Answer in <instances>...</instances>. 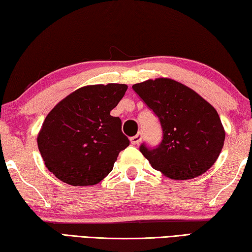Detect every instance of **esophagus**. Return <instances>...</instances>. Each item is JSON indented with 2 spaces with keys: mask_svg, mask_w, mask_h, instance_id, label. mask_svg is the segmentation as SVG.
<instances>
[{
  "mask_svg": "<svg viewBox=\"0 0 252 252\" xmlns=\"http://www.w3.org/2000/svg\"><path fill=\"white\" fill-rule=\"evenodd\" d=\"M141 139H142V134L138 133L136 135L130 138V142H131V144H133V146H136V144H139L140 142H141Z\"/></svg>",
  "mask_w": 252,
  "mask_h": 252,
  "instance_id": "obj_1",
  "label": "esophagus"
}]
</instances>
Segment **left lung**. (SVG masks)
Instances as JSON below:
<instances>
[{"label": "left lung", "mask_w": 252, "mask_h": 252, "mask_svg": "<svg viewBox=\"0 0 252 252\" xmlns=\"http://www.w3.org/2000/svg\"><path fill=\"white\" fill-rule=\"evenodd\" d=\"M159 118L163 139L156 149L140 151L153 169L173 180L203 174L218 159L225 132L217 110L192 89L168 78L132 85Z\"/></svg>", "instance_id": "left-lung-1"}]
</instances>
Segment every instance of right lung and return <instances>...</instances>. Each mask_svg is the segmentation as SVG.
I'll return each mask as SVG.
<instances>
[{
  "label": "right lung",
  "mask_w": 252,
  "mask_h": 252,
  "mask_svg": "<svg viewBox=\"0 0 252 252\" xmlns=\"http://www.w3.org/2000/svg\"><path fill=\"white\" fill-rule=\"evenodd\" d=\"M126 84L82 87L50 111L37 134L45 167L74 187L94 186L112 171L129 146L121 120L110 114L125 95Z\"/></svg>",
  "instance_id": "right-lung-1"
}]
</instances>
